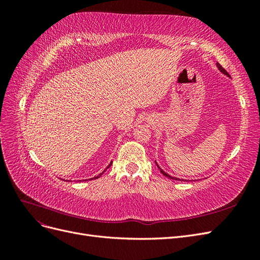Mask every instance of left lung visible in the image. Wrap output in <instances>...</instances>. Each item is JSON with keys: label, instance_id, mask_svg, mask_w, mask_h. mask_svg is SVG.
Here are the masks:
<instances>
[{"label": "left lung", "instance_id": "8db88e82", "mask_svg": "<svg viewBox=\"0 0 260 260\" xmlns=\"http://www.w3.org/2000/svg\"><path fill=\"white\" fill-rule=\"evenodd\" d=\"M217 68H218V69L220 70V73H222V74H223L224 76H226V77H229V78H231V77H230V75H229V74H228V73L225 72V70H224V69H223V68L221 67V65H220V64H218V62H217ZM155 162H156V161H155ZM156 165H157V167H158V169L160 170V172H161V174H162V175H164L165 177H167V178H169V179H174V180H180V181H181V179H179V178H176V177H172V176L168 175V174H167V172H165V171H164V170H162V169H161V168H160V167L158 166V164H157V162H156ZM182 181H183V179H182Z\"/></svg>", "mask_w": 260, "mask_h": 260}]
</instances>
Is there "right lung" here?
<instances>
[{
    "instance_id": "right-lung-1",
    "label": "right lung",
    "mask_w": 260,
    "mask_h": 260,
    "mask_svg": "<svg viewBox=\"0 0 260 260\" xmlns=\"http://www.w3.org/2000/svg\"><path fill=\"white\" fill-rule=\"evenodd\" d=\"M112 164H113V161H111V164H109V165H108V166L106 167V169H105V170H104L103 172H102V174H100V175H99V176H96V177H94V179H98V178H100V177H101L102 175H103V174H104V172H105V171L107 170V168H109V167H111V166H112ZM91 179H93V178H91Z\"/></svg>"
}]
</instances>
